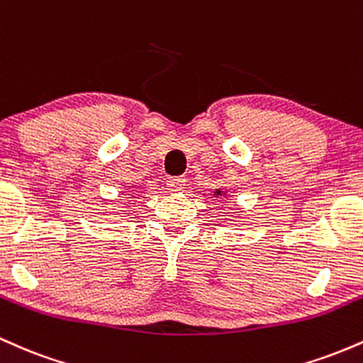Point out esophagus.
I'll list each match as a JSON object with an SVG mask.
<instances>
[{"mask_svg":"<svg viewBox=\"0 0 363 363\" xmlns=\"http://www.w3.org/2000/svg\"><path fill=\"white\" fill-rule=\"evenodd\" d=\"M184 184H186L184 177H169L167 179V187H169V191H172V193L181 191L182 187H184Z\"/></svg>","mask_w":363,"mask_h":363,"instance_id":"esophagus-1","label":"esophagus"}]
</instances>
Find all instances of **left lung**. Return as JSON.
<instances>
[{
  "mask_svg": "<svg viewBox=\"0 0 363 363\" xmlns=\"http://www.w3.org/2000/svg\"><path fill=\"white\" fill-rule=\"evenodd\" d=\"M216 194H220V191H216Z\"/></svg>",
  "mask_w": 363,
  "mask_h": 363,
  "instance_id": "left-lung-1",
  "label": "left lung"
}]
</instances>
